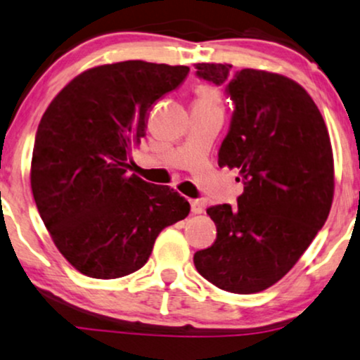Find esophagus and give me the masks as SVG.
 Wrapping results in <instances>:
<instances>
[{"label":"esophagus","mask_w":360,"mask_h":360,"mask_svg":"<svg viewBox=\"0 0 360 360\" xmlns=\"http://www.w3.org/2000/svg\"><path fill=\"white\" fill-rule=\"evenodd\" d=\"M190 207H192V214L198 215L203 212V203L200 200H190Z\"/></svg>","instance_id":"obj_1"}]
</instances>
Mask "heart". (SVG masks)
Masks as SVG:
<instances>
[{
	"instance_id": "obj_1",
	"label": "heart",
	"mask_w": 360,
	"mask_h": 360,
	"mask_svg": "<svg viewBox=\"0 0 360 360\" xmlns=\"http://www.w3.org/2000/svg\"><path fill=\"white\" fill-rule=\"evenodd\" d=\"M200 106H212V108H220L221 98L220 93L212 85H200L195 90V103Z\"/></svg>"
}]
</instances>
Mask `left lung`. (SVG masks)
<instances>
[{"label":"left lung","instance_id":"obj_1","mask_svg":"<svg viewBox=\"0 0 360 360\" xmlns=\"http://www.w3.org/2000/svg\"><path fill=\"white\" fill-rule=\"evenodd\" d=\"M197 75L227 85L235 103L219 165L237 168V207L207 208L217 225L198 250V274L221 290L255 294L297 264L329 217L334 198L332 145L317 105L294 79L229 63H198Z\"/></svg>","mask_w":360,"mask_h":360}]
</instances>
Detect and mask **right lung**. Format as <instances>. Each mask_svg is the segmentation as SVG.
<instances>
[{"label":"right lung","mask_w":360,"mask_h":360,"mask_svg":"<svg viewBox=\"0 0 360 360\" xmlns=\"http://www.w3.org/2000/svg\"><path fill=\"white\" fill-rule=\"evenodd\" d=\"M188 72L141 60L95 66L75 77L41 117L31 190L56 248L86 277L141 269L158 233L188 215L190 203L175 190L127 170L152 106Z\"/></svg>","instance_id":"add662e5"}]
</instances>
